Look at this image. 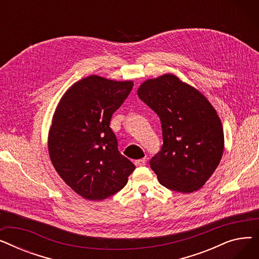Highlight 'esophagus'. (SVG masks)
I'll list each match as a JSON object with an SVG mask.
<instances>
[{"mask_svg": "<svg viewBox=\"0 0 259 259\" xmlns=\"http://www.w3.org/2000/svg\"><path fill=\"white\" fill-rule=\"evenodd\" d=\"M146 162H147L146 158H141V159L135 160L134 164H135V166H137V167H143V166L146 165Z\"/></svg>", "mask_w": 259, "mask_h": 259, "instance_id": "obj_1", "label": "esophagus"}]
</instances>
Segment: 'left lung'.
<instances>
[{
	"mask_svg": "<svg viewBox=\"0 0 259 259\" xmlns=\"http://www.w3.org/2000/svg\"><path fill=\"white\" fill-rule=\"evenodd\" d=\"M139 98L160 119L164 144L150 160L159 183L176 192L196 191L210 179L224 152V130L215 109L173 74L146 80Z\"/></svg>",
	"mask_w": 259,
	"mask_h": 259,
	"instance_id": "8db88e82",
	"label": "left lung"
}]
</instances>
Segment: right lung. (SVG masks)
I'll use <instances>...</instances> for the list:
<instances>
[{"label":"right lung","mask_w":259,"mask_h":259,"mask_svg":"<svg viewBox=\"0 0 259 259\" xmlns=\"http://www.w3.org/2000/svg\"><path fill=\"white\" fill-rule=\"evenodd\" d=\"M132 81L91 75L62 98L49 131L53 167L74 192L102 200L124 188L135 166L117 148L112 114L127 99Z\"/></svg>","instance_id":"add662e5"}]
</instances>
